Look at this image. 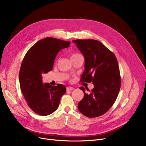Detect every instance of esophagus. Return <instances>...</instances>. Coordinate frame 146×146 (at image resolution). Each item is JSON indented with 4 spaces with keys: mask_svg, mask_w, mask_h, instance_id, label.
I'll list each match as a JSON object with an SVG mask.
<instances>
[{
    "mask_svg": "<svg viewBox=\"0 0 146 146\" xmlns=\"http://www.w3.org/2000/svg\"><path fill=\"white\" fill-rule=\"evenodd\" d=\"M66 89H67V91H70V90H72L74 89V88L73 87H71V86H68L66 88Z\"/></svg>",
    "mask_w": 146,
    "mask_h": 146,
    "instance_id": "esophagus-1",
    "label": "esophagus"
}]
</instances>
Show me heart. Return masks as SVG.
Returning <instances> with one entry per match:
<instances>
[{
    "instance_id": "heart-1",
    "label": "heart",
    "mask_w": 146,
    "mask_h": 146,
    "mask_svg": "<svg viewBox=\"0 0 146 146\" xmlns=\"http://www.w3.org/2000/svg\"><path fill=\"white\" fill-rule=\"evenodd\" d=\"M78 55H79V54H78V53H73V54L72 55V57H74V56H78Z\"/></svg>"
}]
</instances>
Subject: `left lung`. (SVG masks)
I'll return each mask as SVG.
<instances>
[{
    "label": "left lung",
    "mask_w": 146,
    "mask_h": 146,
    "mask_svg": "<svg viewBox=\"0 0 146 146\" xmlns=\"http://www.w3.org/2000/svg\"><path fill=\"white\" fill-rule=\"evenodd\" d=\"M73 42L85 57V70L81 82H92L94 89L86 94L78 108L84 115L95 118L102 115L115 102L121 88V77L117 59L114 54L100 41L76 40ZM88 91L89 89L86 88ZM90 91V90H89Z\"/></svg>",
    "instance_id": "1"
}]
</instances>
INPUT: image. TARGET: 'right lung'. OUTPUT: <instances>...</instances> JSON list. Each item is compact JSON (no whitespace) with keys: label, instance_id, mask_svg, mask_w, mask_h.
Here are the masks:
<instances>
[{"label":"right lung","instance_id":"add662e5","mask_svg":"<svg viewBox=\"0 0 146 146\" xmlns=\"http://www.w3.org/2000/svg\"><path fill=\"white\" fill-rule=\"evenodd\" d=\"M70 42L47 37L29 48L22 60L19 71V84L28 105L42 116L53 113L58 107L66 87L42 83V73L51 71L58 52L70 45Z\"/></svg>","mask_w":146,"mask_h":146}]
</instances>
